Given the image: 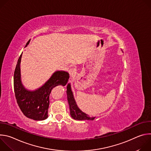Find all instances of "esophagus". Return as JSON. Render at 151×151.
I'll use <instances>...</instances> for the list:
<instances>
[{
  "instance_id": "obj_1",
  "label": "esophagus",
  "mask_w": 151,
  "mask_h": 151,
  "mask_svg": "<svg viewBox=\"0 0 151 151\" xmlns=\"http://www.w3.org/2000/svg\"><path fill=\"white\" fill-rule=\"evenodd\" d=\"M76 72V70L75 68H71L69 70V73L71 76H73L74 75H75Z\"/></svg>"
}]
</instances>
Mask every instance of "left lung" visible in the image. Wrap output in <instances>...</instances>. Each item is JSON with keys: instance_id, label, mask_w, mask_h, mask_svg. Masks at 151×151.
<instances>
[{"instance_id": "obj_1", "label": "left lung", "mask_w": 151, "mask_h": 151, "mask_svg": "<svg viewBox=\"0 0 151 151\" xmlns=\"http://www.w3.org/2000/svg\"><path fill=\"white\" fill-rule=\"evenodd\" d=\"M67 95H68V100L69 104V108L71 116L77 120H94L95 117H90L88 115L82 112L79 108L75 100L73 98V93L71 90L70 85L69 83L67 86Z\"/></svg>"}]
</instances>
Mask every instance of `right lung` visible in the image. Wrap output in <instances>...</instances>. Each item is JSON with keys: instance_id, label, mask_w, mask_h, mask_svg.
<instances>
[{"instance_id": "1", "label": "right lung", "mask_w": 151, "mask_h": 151, "mask_svg": "<svg viewBox=\"0 0 151 151\" xmlns=\"http://www.w3.org/2000/svg\"><path fill=\"white\" fill-rule=\"evenodd\" d=\"M29 40L26 47L29 44ZM21 54L18 60L14 74L15 96L21 111L27 118L36 120H44L48 118L50 94L57 85H66L69 78V73L55 72L42 87L34 91L26 90L21 84L20 79V61Z\"/></svg>"}]
</instances>
